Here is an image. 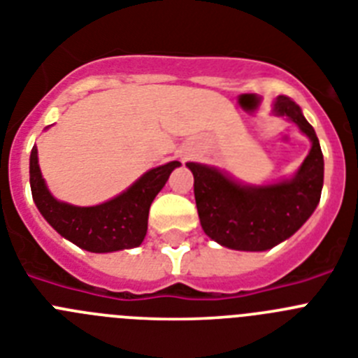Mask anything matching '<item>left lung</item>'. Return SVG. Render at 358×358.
<instances>
[{
	"mask_svg": "<svg viewBox=\"0 0 358 358\" xmlns=\"http://www.w3.org/2000/svg\"><path fill=\"white\" fill-rule=\"evenodd\" d=\"M276 115L287 116L312 141L308 156L289 181L243 186L208 164L186 163L194 173L201 226L208 236L236 251H265L292 236L317 208L324 161L314 127L294 100L280 94Z\"/></svg>",
	"mask_w": 358,
	"mask_h": 358,
	"instance_id": "left-lung-1",
	"label": "left lung"
}]
</instances>
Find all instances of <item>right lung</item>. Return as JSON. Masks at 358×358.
Returning a JSON list of instances; mask_svg holds the SVG:
<instances>
[{"label":"right lung","mask_w":358,"mask_h":358,"mask_svg":"<svg viewBox=\"0 0 358 358\" xmlns=\"http://www.w3.org/2000/svg\"><path fill=\"white\" fill-rule=\"evenodd\" d=\"M177 166H181L179 161H170L148 170L118 197L98 206L80 208L53 199L41 176L37 148L34 147L30 154L31 197L46 222L85 251L113 252L138 248L147 235L152 201Z\"/></svg>","instance_id":"right-lung-1"}]
</instances>
